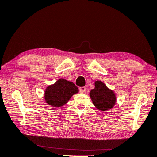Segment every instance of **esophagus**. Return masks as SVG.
Instances as JSON below:
<instances>
[{
	"label": "esophagus",
	"mask_w": 157,
	"mask_h": 157,
	"mask_svg": "<svg viewBox=\"0 0 157 157\" xmlns=\"http://www.w3.org/2000/svg\"><path fill=\"white\" fill-rule=\"evenodd\" d=\"M79 92H80L81 93H84L86 90V88L85 86H83V87H79Z\"/></svg>",
	"instance_id": "obj_1"
}]
</instances>
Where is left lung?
<instances>
[{"mask_svg": "<svg viewBox=\"0 0 157 157\" xmlns=\"http://www.w3.org/2000/svg\"><path fill=\"white\" fill-rule=\"evenodd\" d=\"M95 88L90 92V96L94 106L101 111L112 109L116 104V95L113 92L101 81L94 83Z\"/></svg>", "mask_w": 157, "mask_h": 157, "instance_id": "obj_1", "label": "left lung"}]
</instances>
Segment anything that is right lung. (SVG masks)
I'll list each match as a JSON object with an SVG mask.
<instances>
[{
    "label": "right lung",
    "mask_w": 157,
    "mask_h": 157,
    "mask_svg": "<svg viewBox=\"0 0 157 157\" xmlns=\"http://www.w3.org/2000/svg\"><path fill=\"white\" fill-rule=\"evenodd\" d=\"M78 88L73 82L60 79L53 85L49 86L45 92V100L48 105L60 107L68 102L73 94L78 93Z\"/></svg>",
    "instance_id": "right-lung-1"
}]
</instances>
